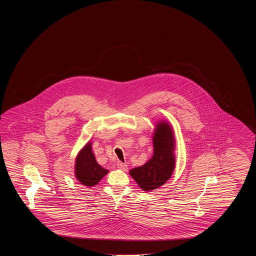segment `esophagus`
Returning a JSON list of instances; mask_svg holds the SVG:
<instances>
[{
  "label": "esophagus",
  "instance_id": "esophagus-1",
  "mask_svg": "<svg viewBox=\"0 0 256 256\" xmlns=\"http://www.w3.org/2000/svg\"><path fill=\"white\" fill-rule=\"evenodd\" d=\"M117 166H118V168L121 169V170H126L128 169V165H126V163H122L121 161H119V162L117 163Z\"/></svg>",
  "mask_w": 256,
  "mask_h": 256
}]
</instances>
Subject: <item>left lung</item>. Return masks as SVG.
I'll return each mask as SVG.
<instances>
[{
  "mask_svg": "<svg viewBox=\"0 0 256 256\" xmlns=\"http://www.w3.org/2000/svg\"><path fill=\"white\" fill-rule=\"evenodd\" d=\"M174 138L170 126L161 122L154 136V156L146 164L130 170V176L144 191L156 189L166 182L174 167Z\"/></svg>",
  "mask_w": 256,
  "mask_h": 256,
  "instance_id": "obj_1",
  "label": "left lung"
}]
</instances>
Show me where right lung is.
Listing matches in <instances>:
<instances>
[{
	"label": "right lung",
	"instance_id": "right-lung-1",
	"mask_svg": "<svg viewBox=\"0 0 256 256\" xmlns=\"http://www.w3.org/2000/svg\"><path fill=\"white\" fill-rule=\"evenodd\" d=\"M108 172L98 164L88 143L76 159V176L78 182L86 186H94Z\"/></svg>",
	"mask_w": 256,
	"mask_h": 256
}]
</instances>
